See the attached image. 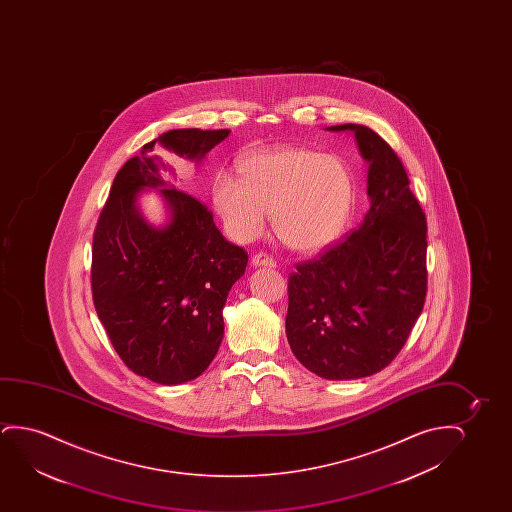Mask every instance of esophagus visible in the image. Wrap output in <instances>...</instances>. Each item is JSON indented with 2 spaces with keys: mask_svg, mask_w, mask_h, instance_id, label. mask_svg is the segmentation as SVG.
<instances>
[{
  "mask_svg": "<svg viewBox=\"0 0 512 512\" xmlns=\"http://www.w3.org/2000/svg\"><path fill=\"white\" fill-rule=\"evenodd\" d=\"M253 267H276L273 257H269L266 253H257L253 255L252 259Z\"/></svg>",
  "mask_w": 512,
  "mask_h": 512,
  "instance_id": "esophagus-1",
  "label": "esophagus"
}]
</instances>
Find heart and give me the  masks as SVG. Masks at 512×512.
Here are the masks:
<instances>
[{
	"label": "heart",
	"instance_id": "heart-1",
	"mask_svg": "<svg viewBox=\"0 0 512 512\" xmlns=\"http://www.w3.org/2000/svg\"><path fill=\"white\" fill-rule=\"evenodd\" d=\"M241 182L220 171L213 180V208L236 243L259 238L273 215L274 232L299 252L332 245L355 208V178L336 155L283 147L248 155Z\"/></svg>",
	"mask_w": 512,
	"mask_h": 512
}]
</instances>
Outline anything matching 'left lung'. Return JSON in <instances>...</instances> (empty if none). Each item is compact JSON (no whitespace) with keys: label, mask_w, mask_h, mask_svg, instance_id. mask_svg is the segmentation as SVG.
Instances as JSON below:
<instances>
[{"label":"left lung","mask_w":512,"mask_h":512,"mask_svg":"<svg viewBox=\"0 0 512 512\" xmlns=\"http://www.w3.org/2000/svg\"><path fill=\"white\" fill-rule=\"evenodd\" d=\"M327 131L355 134L369 164L371 208L357 231L288 280L287 339L295 358L325 379H358L397 357L427 294V220L397 154L358 124Z\"/></svg>","instance_id":"obj_1"}]
</instances>
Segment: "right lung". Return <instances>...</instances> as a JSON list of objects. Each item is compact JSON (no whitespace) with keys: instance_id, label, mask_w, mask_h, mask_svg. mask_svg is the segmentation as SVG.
I'll use <instances>...</instances> for the list:
<instances>
[{"instance_id":"obj_1","label":"right lung","mask_w":512,"mask_h":512,"mask_svg":"<svg viewBox=\"0 0 512 512\" xmlns=\"http://www.w3.org/2000/svg\"><path fill=\"white\" fill-rule=\"evenodd\" d=\"M231 134L229 129H175L147 143L122 166L99 215L92 241V299L122 362L159 385L199 378L224 337V309L248 255L218 231L196 197L175 189V175L154 147L196 162ZM155 189L169 217L148 223L139 196Z\"/></svg>"}]
</instances>
